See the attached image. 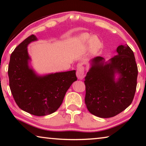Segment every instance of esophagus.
I'll return each instance as SVG.
<instances>
[{
  "mask_svg": "<svg viewBox=\"0 0 146 146\" xmlns=\"http://www.w3.org/2000/svg\"><path fill=\"white\" fill-rule=\"evenodd\" d=\"M76 76H77L78 79L79 80H82L85 76V71H84V68L81 65L79 64L77 66V70H76Z\"/></svg>",
  "mask_w": 146,
  "mask_h": 146,
  "instance_id": "1",
  "label": "esophagus"
}]
</instances>
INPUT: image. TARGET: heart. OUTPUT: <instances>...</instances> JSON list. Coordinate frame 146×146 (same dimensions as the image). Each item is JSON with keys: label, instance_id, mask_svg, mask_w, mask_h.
Wrapping results in <instances>:
<instances>
[{"label": "heart", "instance_id": "1", "mask_svg": "<svg viewBox=\"0 0 146 146\" xmlns=\"http://www.w3.org/2000/svg\"><path fill=\"white\" fill-rule=\"evenodd\" d=\"M75 40L78 42L82 44H90V50L91 53H96L100 49L101 42L99 39L95 36L91 35L88 33H82L76 36Z\"/></svg>", "mask_w": 146, "mask_h": 146}]
</instances>
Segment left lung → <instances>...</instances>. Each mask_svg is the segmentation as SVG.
<instances>
[{
    "label": "left lung",
    "mask_w": 146,
    "mask_h": 146,
    "mask_svg": "<svg viewBox=\"0 0 146 146\" xmlns=\"http://www.w3.org/2000/svg\"><path fill=\"white\" fill-rule=\"evenodd\" d=\"M108 61L97 56L90 61L85 77V103L91 114L110 118L125 110L134 98L138 68L133 51L120 45ZM118 77L115 78V75Z\"/></svg>",
    "instance_id": "obj_1"
}]
</instances>
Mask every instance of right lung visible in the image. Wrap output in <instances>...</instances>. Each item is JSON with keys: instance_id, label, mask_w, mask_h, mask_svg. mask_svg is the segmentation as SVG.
<instances>
[{"instance_id": "add662e5", "label": "right lung", "mask_w": 146, "mask_h": 146, "mask_svg": "<svg viewBox=\"0 0 146 146\" xmlns=\"http://www.w3.org/2000/svg\"><path fill=\"white\" fill-rule=\"evenodd\" d=\"M38 39L34 35L26 38L11 53L8 66L9 88L22 110L35 116L56 111L66 91L77 80L76 71L39 75L29 65L28 46Z\"/></svg>"}]
</instances>
